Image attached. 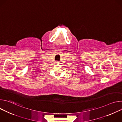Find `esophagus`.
I'll return each mask as SVG.
<instances>
[{
  "instance_id": "34e87169",
  "label": "esophagus",
  "mask_w": 122,
  "mask_h": 122,
  "mask_svg": "<svg viewBox=\"0 0 122 122\" xmlns=\"http://www.w3.org/2000/svg\"><path fill=\"white\" fill-rule=\"evenodd\" d=\"M59 62H57V61L56 62V64H59Z\"/></svg>"
}]
</instances>
